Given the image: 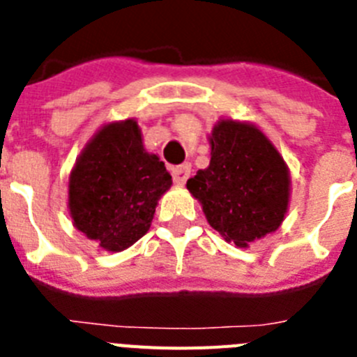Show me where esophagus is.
I'll use <instances>...</instances> for the list:
<instances>
[{"instance_id":"1","label":"esophagus","mask_w":357,"mask_h":357,"mask_svg":"<svg viewBox=\"0 0 357 357\" xmlns=\"http://www.w3.org/2000/svg\"><path fill=\"white\" fill-rule=\"evenodd\" d=\"M172 173H173V181H175V184L184 185L185 181L189 178V175H191V166H189L188 162L181 164V166H175V168L172 169Z\"/></svg>"}]
</instances>
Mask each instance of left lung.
Listing matches in <instances>:
<instances>
[{
	"mask_svg": "<svg viewBox=\"0 0 357 357\" xmlns=\"http://www.w3.org/2000/svg\"><path fill=\"white\" fill-rule=\"evenodd\" d=\"M211 162L188 181L207 222L222 238L247 248L272 234L288 213L289 168L254 123L222 118L209 135Z\"/></svg>",
	"mask_w": 357,
	"mask_h": 357,
	"instance_id": "1",
	"label": "left lung"
}]
</instances>
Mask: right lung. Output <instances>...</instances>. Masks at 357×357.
<instances>
[{"label":"right lung","mask_w":357,"mask_h":357,"mask_svg":"<svg viewBox=\"0 0 357 357\" xmlns=\"http://www.w3.org/2000/svg\"><path fill=\"white\" fill-rule=\"evenodd\" d=\"M169 188L172 175L159 155L144 150L137 121L105 123L69 173L73 225L103 250L121 252L146 234Z\"/></svg>","instance_id":"1"}]
</instances>
